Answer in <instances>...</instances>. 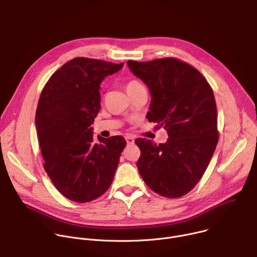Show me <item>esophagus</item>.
Listing matches in <instances>:
<instances>
[{
    "label": "esophagus",
    "mask_w": 257,
    "mask_h": 257,
    "mask_svg": "<svg viewBox=\"0 0 257 257\" xmlns=\"http://www.w3.org/2000/svg\"><path fill=\"white\" fill-rule=\"evenodd\" d=\"M125 139H126L127 144H133V143H134V138H133L132 136H130V135L126 136V137H125Z\"/></svg>",
    "instance_id": "esophagus-1"
}]
</instances>
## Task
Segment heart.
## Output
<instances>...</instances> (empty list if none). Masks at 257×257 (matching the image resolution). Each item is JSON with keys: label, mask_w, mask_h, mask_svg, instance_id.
<instances>
[{"label": "heart", "mask_w": 257, "mask_h": 257, "mask_svg": "<svg viewBox=\"0 0 257 257\" xmlns=\"http://www.w3.org/2000/svg\"><path fill=\"white\" fill-rule=\"evenodd\" d=\"M141 87H143V85H142L139 81L134 80V79L129 80V81L126 83V85H125V88H126V90H127L128 94L133 93L134 91L138 90V89H139V88H141Z\"/></svg>", "instance_id": "heart-1"}]
</instances>
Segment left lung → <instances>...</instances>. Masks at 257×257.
I'll use <instances>...</instances> for the list:
<instances>
[{
    "label": "left lung",
    "mask_w": 257,
    "mask_h": 257,
    "mask_svg": "<svg viewBox=\"0 0 257 257\" xmlns=\"http://www.w3.org/2000/svg\"><path fill=\"white\" fill-rule=\"evenodd\" d=\"M127 63L150 88L153 98L146 118L169 135L167 142L159 145L145 138L135 140L141 152L139 174L156 193L181 197L200 181L216 148L212 88L197 69L176 58Z\"/></svg>",
    "instance_id": "obj_1"
}]
</instances>
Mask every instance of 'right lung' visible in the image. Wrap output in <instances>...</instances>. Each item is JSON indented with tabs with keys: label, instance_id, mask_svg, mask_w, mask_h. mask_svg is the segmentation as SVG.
<instances>
[{
	"label": "right lung",
	"instance_id": "right-lung-1",
	"mask_svg": "<svg viewBox=\"0 0 257 257\" xmlns=\"http://www.w3.org/2000/svg\"><path fill=\"white\" fill-rule=\"evenodd\" d=\"M123 65L74 58L54 73L41 93L35 124L44 168L72 201L94 200L113 182L126 141L97 136L94 142L90 126L100 108V82Z\"/></svg>",
	"mask_w": 257,
	"mask_h": 257
}]
</instances>
